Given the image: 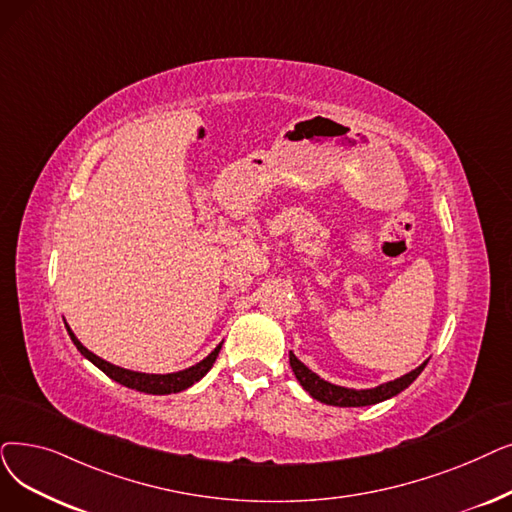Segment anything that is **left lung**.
<instances>
[{
	"label": "left lung",
	"mask_w": 512,
	"mask_h": 512,
	"mask_svg": "<svg viewBox=\"0 0 512 512\" xmlns=\"http://www.w3.org/2000/svg\"><path fill=\"white\" fill-rule=\"evenodd\" d=\"M288 360H291V368L297 376V381L311 397L318 399V402H322V404L339 406V408H360V406H372V404L385 402V399L402 393L406 387H410L416 381V376L427 366V362H422L412 372L399 376V379H395V381L374 387V389H347V387L332 385V383L320 379L316 372H311L301 360H297V355L293 351L288 353Z\"/></svg>",
	"instance_id": "8db88e82"
}]
</instances>
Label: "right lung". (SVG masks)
I'll return each mask as SVG.
<instances>
[{
    "mask_svg": "<svg viewBox=\"0 0 512 512\" xmlns=\"http://www.w3.org/2000/svg\"><path fill=\"white\" fill-rule=\"evenodd\" d=\"M66 330H69L71 335V341L75 343V347L81 351L83 358L90 360L94 366H98L106 376H110V379L121 383L123 387H129V389H136V391H142V393H152V395H169V393H180L188 387H192L194 383H198L203 379V376L211 370L213 362L217 360V353L221 349V343L207 355L205 360H201L198 364L186 368V370H180V372H171V374H146V372H136V370H127V368H121V366H115L110 364L102 358H98L96 353H92L90 349H85L81 345V341L73 335V330L66 326Z\"/></svg>",
    "mask_w": 512,
    "mask_h": 512,
    "instance_id": "obj_1",
    "label": "right lung"
}]
</instances>
